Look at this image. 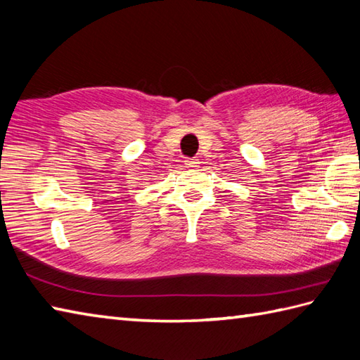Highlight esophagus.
<instances>
[{"label":"esophagus","mask_w":360,"mask_h":360,"mask_svg":"<svg viewBox=\"0 0 360 360\" xmlns=\"http://www.w3.org/2000/svg\"><path fill=\"white\" fill-rule=\"evenodd\" d=\"M186 167H188V168L200 167V160H198L196 158H188V159H186Z\"/></svg>","instance_id":"obj_1"}]
</instances>
